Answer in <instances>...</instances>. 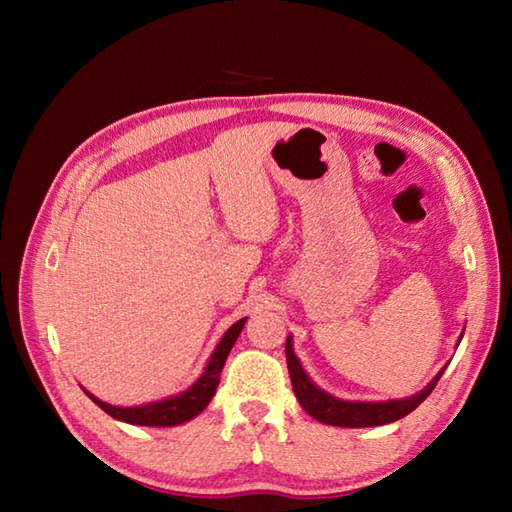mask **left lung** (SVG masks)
<instances>
[{
	"label": "left lung",
	"mask_w": 512,
	"mask_h": 512,
	"mask_svg": "<svg viewBox=\"0 0 512 512\" xmlns=\"http://www.w3.org/2000/svg\"><path fill=\"white\" fill-rule=\"evenodd\" d=\"M286 361H288V372L292 380V391L299 400V405L306 409L312 418H317L323 424H334V427H378V424L396 422L405 418L407 413L416 409L420 402L427 398L433 387L438 385L442 372L431 380L427 389H422L420 394L405 398V400H389V402H347L339 400L330 394H325L312 380L303 372L299 358L292 352V341L290 336L286 339Z\"/></svg>",
	"instance_id": "left-lung-1"
}]
</instances>
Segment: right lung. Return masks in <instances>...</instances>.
Instances as JSON below:
<instances>
[{"label": "right lung", "mask_w": 512, "mask_h": 512, "mask_svg": "<svg viewBox=\"0 0 512 512\" xmlns=\"http://www.w3.org/2000/svg\"><path fill=\"white\" fill-rule=\"evenodd\" d=\"M244 323L246 319H239L237 323L231 325V328H228V332L222 336L220 345L215 347V352L211 356L209 365H206L204 374L198 378V383L189 387L180 396L151 402V405H143V407H114V405H107V402L99 398H94L92 394H88V391H85V394H88L96 405H99L105 413H110V416L116 420L140 424V427H176V424H182L198 416V413L211 402L217 385H220V374L226 363V356L235 345L239 332L244 328Z\"/></svg>", "instance_id": "obj_1"}]
</instances>
